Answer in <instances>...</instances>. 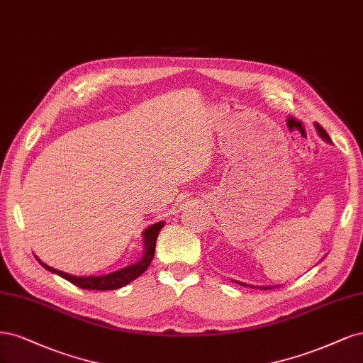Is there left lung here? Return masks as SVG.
Wrapping results in <instances>:
<instances>
[{"instance_id":"obj_1","label":"left lung","mask_w":363,"mask_h":363,"mask_svg":"<svg viewBox=\"0 0 363 363\" xmlns=\"http://www.w3.org/2000/svg\"><path fill=\"white\" fill-rule=\"evenodd\" d=\"M315 128H317V133L320 134V137L324 140V142H327V143H332V142H330V137L327 135V133L323 130V128H321L318 123H315ZM237 284H238V285H241V286H252V288H256V286H253V285H247V284L238 282V280H237ZM258 288H261V289H272V288H274V286H258Z\"/></svg>"}]
</instances>
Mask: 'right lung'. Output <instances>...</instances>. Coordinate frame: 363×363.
Wrapping results in <instances>:
<instances>
[{
    "mask_svg": "<svg viewBox=\"0 0 363 363\" xmlns=\"http://www.w3.org/2000/svg\"><path fill=\"white\" fill-rule=\"evenodd\" d=\"M164 226V221H158L155 225H150L149 228H146L142 235H143V255L135 264L126 265L121 270H116L113 273L108 274H102V276H72L69 273L55 270V268L46 265L43 261H40L38 256L36 259L38 262L46 268V270L58 274L60 277L66 279L67 282L74 284L78 288L83 289H96V291H108V289H119L125 285H128L133 280H135L140 274H143L146 272V268L150 265L152 259H154V253H155V244H157V238L160 230Z\"/></svg>",
    "mask_w": 363,
    "mask_h": 363,
    "instance_id": "obj_1",
    "label": "right lung"
}]
</instances>
